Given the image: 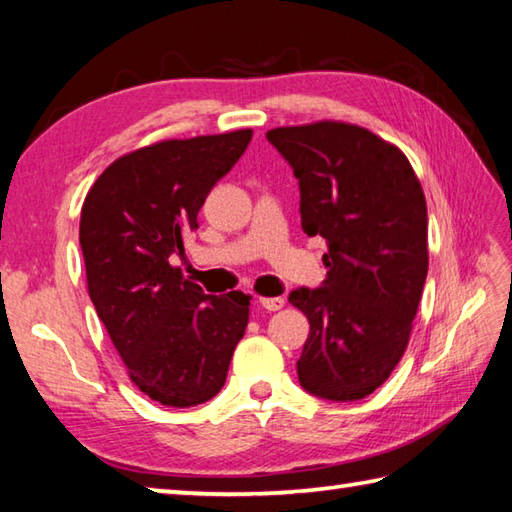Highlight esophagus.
Here are the masks:
<instances>
[{"instance_id":"1","label":"esophagus","mask_w":512,"mask_h":512,"mask_svg":"<svg viewBox=\"0 0 512 512\" xmlns=\"http://www.w3.org/2000/svg\"><path fill=\"white\" fill-rule=\"evenodd\" d=\"M259 305L268 311H277L284 307V298H259Z\"/></svg>"}]
</instances>
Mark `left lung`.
I'll list each match as a JSON object with an SVG mask.
<instances>
[{
    "instance_id": "left-lung-1",
    "label": "left lung",
    "mask_w": 512,
    "mask_h": 512,
    "mask_svg": "<svg viewBox=\"0 0 512 512\" xmlns=\"http://www.w3.org/2000/svg\"><path fill=\"white\" fill-rule=\"evenodd\" d=\"M300 185L302 230L323 237L327 277L291 291L309 320L300 386L334 402L363 400L409 345L427 280V201L395 144L345 121L266 133Z\"/></svg>"
}]
</instances>
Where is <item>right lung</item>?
Here are the masks:
<instances>
[{"label":"right lung","instance_id":"1","mask_svg":"<svg viewBox=\"0 0 512 512\" xmlns=\"http://www.w3.org/2000/svg\"><path fill=\"white\" fill-rule=\"evenodd\" d=\"M250 128L162 140L121 155L81 210V250L94 309L133 384L164 406L221 391L246 332L250 296H207L171 257L198 228L212 187L244 155Z\"/></svg>","mask_w":512,"mask_h":512}]
</instances>
